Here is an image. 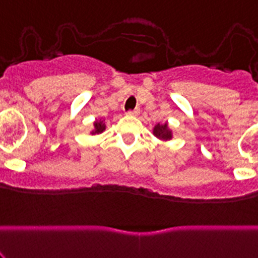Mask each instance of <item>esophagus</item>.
<instances>
[{"mask_svg":"<svg viewBox=\"0 0 258 258\" xmlns=\"http://www.w3.org/2000/svg\"><path fill=\"white\" fill-rule=\"evenodd\" d=\"M139 113H140L139 108H135V110L128 111V112H127V114H130V116H137V114H139Z\"/></svg>","mask_w":258,"mask_h":258,"instance_id":"34e87169","label":"esophagus"}]
</instances>
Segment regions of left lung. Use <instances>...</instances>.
I'll return each mask as SVG.
<instances>
[{
  "mask_svg": "<svg viewBox=\"0 0 258 258\" xmlns=\"http://www.w3.org/2000/svg\"><path fill=\"white\" fill-rule=\"evenodd\" d=\"M153 135L161 141H170L172 140V130L168 127L167 122L165 123H157L153 127Z\"/></svg>",
  "mask_w": 258,
  "mask_h": 258,
  "instance_id": "1",
  "label": "left lung"
}]
</instances>
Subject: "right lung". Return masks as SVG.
Listing matches in <instances>:
<instances>
[{"label": "right lung", "instance_id": "right-lung-1", "mask_svg": "<svg viewBox=\"0 0 258 258\" xmlns=\"http://www.w3.org/2000/svg\"><path fill=\"white\" fill-rule=\"evenodd\" d=\"M106 130V124H105V119L100 118V119H96L93 122V130L91 132V135H98V134H102L103 131Z\"/></svg>", "mask_w": 258, "mask_h": 258}]
</instances>
